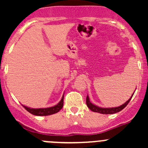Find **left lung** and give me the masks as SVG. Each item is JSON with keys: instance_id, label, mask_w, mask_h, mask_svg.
<instances>
[{"instance_id": "obj_1", "label": "left lung", "mask_w": 148, "mask_h": 148, "mask_svg": "<svg viewBox=\"0 0 148 148\" xmlns=\"http://www.w3.org/2000/svg\"><path fill=\"white\" fill-rule=\"evenodd\" d=\"M133 95H132V97H131L130 98V99H128L125 104H123L122 105H121L120 107H112V108H102V107H97V106L94 105L93 104H92V103L90 102V101H89V97L88 96L86 97V103L87 107H89L92 112L101 113V114H114V113L119 112L121 111L122 110H123V109L127 105L128 103H129L130 101V99H132Z\"/></svg>"}]
</instances>
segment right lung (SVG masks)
Listing matches in <instances>:
<instances>
[{"label":"right lung","instance_id":"1","mask_svg":"<svg viewBox=\"0 0 148 148\" xmlns=\"http://www.w3.org/2000/svg\"><path fill=\"white\" fill-rule=\"evenodd\" d=\"M64 105V96L62 97V100L59 102L56 105L53 106V107H49V108H42V109H32L29 108V107L23 106V107L26 109V110L30 112L31 114H34V115L36 116H47L51 115V114H55V113L59 112V110H62Z\"/></svg>","mask_w":148,"mask_h":148}]
</instances>
